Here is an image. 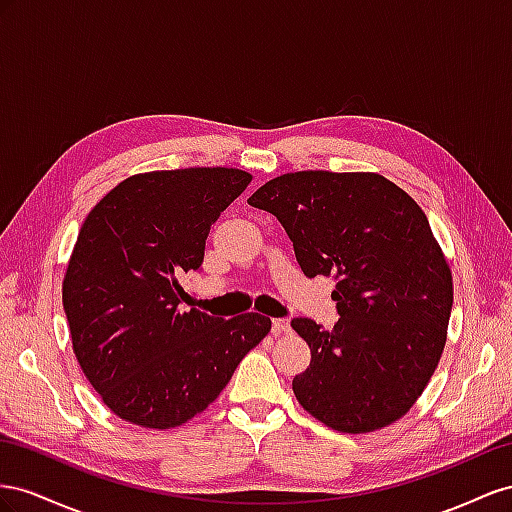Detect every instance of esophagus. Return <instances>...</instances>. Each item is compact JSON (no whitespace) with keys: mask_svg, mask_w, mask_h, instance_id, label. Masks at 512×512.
<instances>
[{"mask_svg":"<svg viewBox=\"0 0 512 512\" xmlns=\"http://www.w3.org/2000/svg\"><path fill=\"white\" fill-rule=\"evenodd\" d=\"M291 326L287 319H272V332L274 334H281V332H289Z\"/></svg>","mask_w":512,"mask_h":512,"instance_id":"1","label":"esophagus"}]
</instances>
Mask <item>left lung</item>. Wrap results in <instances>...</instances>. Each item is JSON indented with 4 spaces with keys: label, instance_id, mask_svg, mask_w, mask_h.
I'll list each match as a JSON object with an SVG mask.
<instances>
[{
    "label": "left lung",
    "instance_id": "1",
    "mask_svg": "<svg viewBox=\"0 0 512 512\" xmlns=\"http://www.w3.org/2000/svg\"><path fill=\"white\" fill-rule=\"evenodd\" d=\"M248 206L279 218L302 272L334 276L339 321L291 328L311 347L294 377L306 412L343 433L392 425L442 358L452 274L425 212L379 173L296 171L266 182Z\"/></svg>",
    "mask_w": 512,
    "mask_h": 512
}]
</instances>
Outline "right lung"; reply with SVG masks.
<instances>
[{
	"label": "right lung",
	"mask_w": 512,
	"mask_h": 512,
	"mask_svg": "<svg viewBox=\"0 0 512 512\" xmlns=\"http://www.w3.org/2000/svg\"><path fill=\"white\" fill-rule=\"evenodd\" d=\"M251 180L227 167L137 173L83 221L62 302L81 371L122 420L184 425L270 332L266 315L221 319L180 306L212 223Z\"/></svg>",
	"instance_id": "right-lung-1"
}]
</instances>
